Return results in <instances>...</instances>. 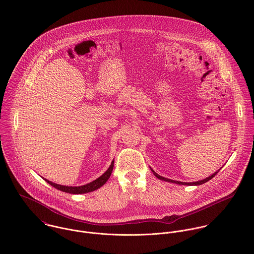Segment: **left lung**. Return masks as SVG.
I'll return each instance as SVG.
<instances>
[{"instance_id": "1", "label": "left lung", "mask_w": 254, "mask_h": 254, "mask_svg": "<svg viewBox=\"0 0 254 254\" xmlns=\"http://www.w3.org/2000/svg\"><path fill=\"white\" fill-rule=\"evenodd\" d=\"M151 169V168H150ZM221 169H219L217 172H215L214 174H212L211 176H209L208 178H206V179H203L201 181H198V182H193V183H184V182H178V181H173V180H170V179H167V178H164V177H162V176H160V175H158L153 169H151V171H152L153 174H154V176L156 177V178H158L159 180H161V181H164V182H169V183H173V184H178V185H183V186H200V185H203V184H205L206 182H208V181H210L211 179H213L216 175H217V173L220 171Z\"/></svg>"}]
</instances>
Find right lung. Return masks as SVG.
Returning a JSON list of instances; mask_svg holds the SVG:
<instances>
[{
    "label": "right lung",
    "mask_w": 254,
    "mask_h": 254,
    "mask_svg": "<svg viewBox=\"0 0 254 254\" xmlns=\"http://www.w3.org/2000/svg\"><path fill=\"white\" fill-rule=\"evenodd\" d=\"M113 168H114V160L112 161L110 167L108 168V170L102 175L101 177H99L98 179H96L95 181L87 184V185H84V186H80V187H68V186H61V185H58V184H55L53 182H50L46 179H44L49 185H51L52 187H54L55 189L59 190H62L64 192H66V193H71V194H82V193H87V192H91V191H94L98 189H100L102 186H104L106 184V182L109 180L111 174H112V171H113Z\"/></svg>",
    "instance_id": "right-lung-1"
}]
</instances>
